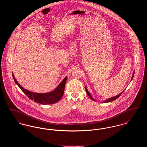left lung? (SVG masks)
<instances>
[{
    "instance_id": "1",
    "label": "left lung",
    "mask_w": 147,
    "mask_h": 147,
    "mask_svg": "<svg viewBox=\"0 0 147 147\" xmlns=\"http://www.w3.org/2000/svg\"><path fill=\"white\" fill-rule=\"evenodd\" d=\"M134 71H133V75H132V79H131V81H132V79H133V77H134ZM85 90H86V93L88 94V96L90 97V98H91V99L92 100H94V101H96V100H95L94 98H92V95H91V94L89 92V91L88 90V89H87V88H86V87L85 86ZM124 91H122L121 93H120V94H118L117 95H116V96H113V97H112V98H108V99H106V100L105 101H104V102H105V103H106V102H111V101H114V100H115L116 99H117V98H119V96L123 93V92Z\"/></svg>"
}]
</instances>
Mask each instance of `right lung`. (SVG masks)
<instances>
[{
    "instance_id": "1",
    "label": "right lung",
    "mask_w": 147,
    "mask_h": 147,
    "mask_svg": "<svg viewBox=\"0 0 147 147\" xmlns=\"http://www.w3.org/2000/svg\"><path fill=\"white\" fill-rule=\"evenodd\" d=\"M13 77L15 83L21 89L24 93L31 100L35 101V102L39 103L42 105H49L55 104L61 100L63 96L65 84L67 79V77L63 79L62 82L59 84L56 89L53 91H50L46 93H37L29 91L27 89H24L20 84H19L16 80L13 73H12Z\"/></svg>"
}]
</instances>
